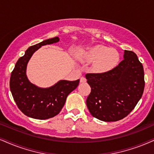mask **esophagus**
Segmentation results:
<instances>
[{
  "mask_svg": "<svg viewBox=\"0 0 154 154\" xmlns=\"http://www.w3.org/2000/svg\"><path fill=\"white\" fill-rule=\"evenodd\" d=\"M80 82H81V83H86V78L83 77V76L81 77V79H80Z\"/></svg>",
  "mask_w": 154,
  "mask_h": 154,
  "instance_id": "esophagus-1",
  "label": "esophagus"
}]
</instances>
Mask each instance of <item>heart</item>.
<instances>
[{
    "label": "heart",
    "mask_w": 154,
    "mask_h": 154,
    "mask_svg": "<svg viewBox=\"0 0 154 154\" xmlns=\"http://www.w3.org/2000/svg\"><path fill=\"white\" fill-rule=\"evenodd\" d=\"M88 58L94 61L92 70L97 73H104L113 69L119 63L120 56L115 49L104 45H97L89 51Z\"/></svg>",
    "instance_id": "b5f03b06"
}]
</instances>
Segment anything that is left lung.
Masks as SVG:
<instances>
[{"label":"left lung","mask_w":154,"mask_h":154,"mask_svg":"<svg viewBox=\"0 0 154 154\" xmlns=\"http://www.w3.org/2000/svg\"><path fill=\"white\" fill-rule=\"evenodd\" d=\"M123 57L116 67L109 71L86 74L91 88L87 107L91 114L100 121H117L127 116L143 95V65L131 51L125 50Z\"/></svg>","instance_id":"left-lung-1"}]
</instances>
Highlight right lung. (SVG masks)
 Segmentation results:
<instances>
[{"label": "right lung", "mask_w": 154, "mask_h": 154, "mask_svg": "<svg viewBox=\"0 0 154 154\" xmlns=\"http://www.w3.org/2000/svg\"><path fill=\"white\" fill-rule=\"evenodd\" d=\"M58 37L47 39L29 47L16 63L10 79V88L17 106L25 115L36 119H48L60 113L70 93L80 80H62L48 88H41L28 81L26 71L32 55L42 45L56 43Z\"/></svg>", "instance_id": "obj_1"}]
</instances>
